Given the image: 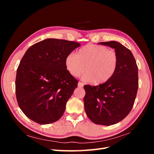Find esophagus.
<instances>
[{
  "instance_id": "esophagus-1",
  "label": "esophagus",
  "mask_w": 154,
  "mask_h": 154,
  "mask_svg": "<svg viewBox=\"0 0 154 154\" xmlns=\"http://www.w3.org/2000/svg\"><path fill=\"white\" fill-rule=\"evenodd\" d=\"M78 85L79 87H83V83L82 82H79Z\"/></svg>"
}]
</instances>
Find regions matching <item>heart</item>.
<instances>
[{
	"label": "heart",
	"instance_id": "1",
	"mask_svg": "<svg viewBox=\"0 0 154 154\" xmlns=\"http://www.w3.org/2000/svg\"><path fill=\"white\" fill-rule=\"evenodd\" d=\"M118 62L115 51L96 44H87L79 49L77 54H69L65 60L66 69L71 75L78 77L85 69L83 79L96 84L109 81L116 72Z\"/></svg>",
	"mask_w": 154,
	"mask_h": 154
}]
</instances>
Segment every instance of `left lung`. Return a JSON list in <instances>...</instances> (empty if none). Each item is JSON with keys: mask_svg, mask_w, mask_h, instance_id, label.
Masks as SVG:
<instances>
[{"mask_svg": "<svg viewBox=\"0 0 154 154\" xmlns=\"http://www.w3.org/2000/svg\"><path fill=\"white\" fill-rule=\"evenodd\" d=\"M115 49L119 62L109 81L97 86L84 85L85 110L97 125H114L131 111L138 89V67L131 51L118 42H100Z\"/></svg>", "mask_w": 154, "mask_h": 154, "instance_id": "1", "label": "left lung"}]
</instances>
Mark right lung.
<instances>
[{"label": "right lung", "mask_w": 154, "mask_h": 154, "mask_svg": "<svg viewBox=\"0 0 154 154\" xmlns=\"http://www.w3.org/2000/svg\"><path fill=\"white\" fill-rule=\"evenodd\" d=\"M80 45L49 38L26 51L17 68L15 92L18 106L27 118L46 125L62 117L78 83L67 71L65 60Z\"/></svg>", "instance_id": "1"}]
</instances>
